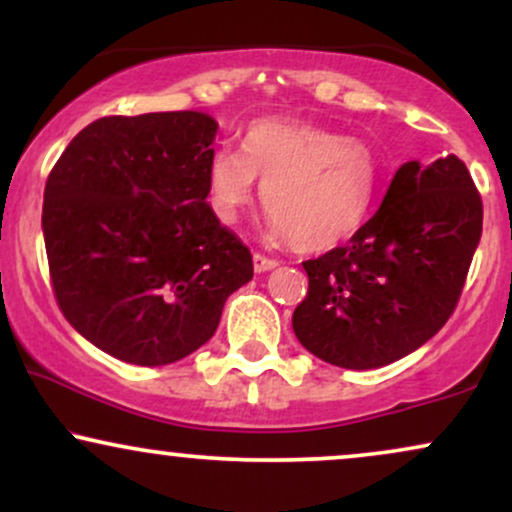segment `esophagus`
<instances>
[{"label": "esophagus", "mask_w": 512, "mask_h": 512, "mask_svg": "<svg viewBox=\"0 0 512 512\" xmlns=\"http://www.w3.org/2000/svg\"><path fill=\"white\" fill-rule=\"evenodd\" d=\"M276 264L279 262L272 260V257L262 255V252H255V255H252V267H255V272H269V269H274Z\"/></svg>", "instance_id": "1"}]
</instances>
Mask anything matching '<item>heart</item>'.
Segmentation results:
<instances>
[{"label":"heart","mask_w":512,"mask_h":512,"mask_svg":"<svg viewBox=\"0 0 512 512\" xmlns=\"http://www.w3.org/2000/svg\"><path fill=\"white\" fill-rule=\"evenodd\" d=\"M272 236L317 255L361 231L380 185L373 146L298 117H262L245 129L243 151L221 146L209 158V204L223 223L260 195Z\"/></svg>","instance_id":"b5f03b06"}]
</instances>
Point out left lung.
<instances>
[{"label":"left lung","instance_id":"8db88e82","mask_svg":"<svg viewBox=\"0 0 512 512\" xmlns=\"http://www.w3.org/2000/svg\"><path fill=\"white\" fill-rule=\"evenodd\" d=\"M481 195L457 156L404 163L344 248L305 260L293 332L339 368H380L426 344L455 310L481 238Z\"/></svg>","mask_w":512,"mask_h":512}]
</instances>
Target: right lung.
<instances>
[{
    "label": "right lung",
    "mask_w": 512,
    "mask_h": 512,
    "mask_svg": "<svg viewBox=\"0 0 512 512\" xmlns=\"http://www.w3.org/2000/svg\"><path fill=\"white\" fill-rule=\"evenodd\" d=\"M216 127L195 110L101 117L45 182L57 305L120 361L168 366L197 351L252 279L250 250L207 204Z\"/></svg>",
    "instance_id": "add662e5"
}]
</instances>
